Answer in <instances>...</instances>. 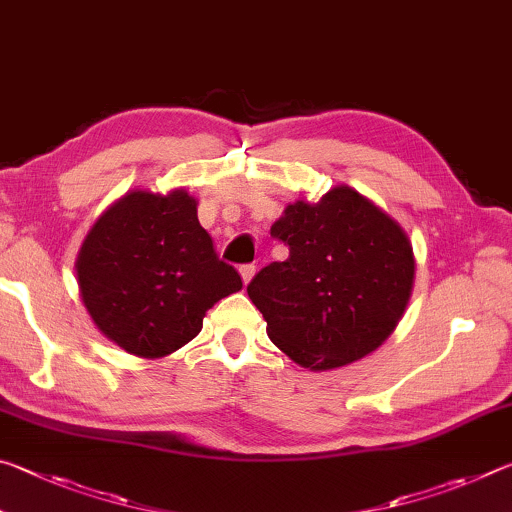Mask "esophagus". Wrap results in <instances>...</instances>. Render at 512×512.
I'll use <instances>...</instances> for the list:
<instances>
[{
	"label": "esophagus",
	"mask_w": 512,
	"mask_h": 512,
	"mask_svg": "<svg viewBox=\"0 0 512 512\" xmlns=\"http://www.w3.org/2000/svg\"><path fill=\"white\" fill-rule=\"evenodd\" d=\"M239 273H241V280H244V284H248L255 275V264H244L239 268Z\"/></svg>",
	"instance_id": "1"
}]
</instances>
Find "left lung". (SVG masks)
<instances>
[{"label": "left lung", "mask_w": 512, "mask_h": 512, "mask_svg": "<svg viewBox=\"0 0 512 512\" xmlns=\"http://www.w3.org/2000/svg\"><path fill=\"white\" fill-rule=\"evenodd\" d=\"M271 237L284 262L248 284L277 348L311 370L352 363L379 348L402 318L413 287V248L391 216L350 187L316 205L284 210Z\"/></svg>", "instance_id": "obj_1"}]
</instances>
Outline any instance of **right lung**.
<instances>
[{
	"mask_svg": "<svg viewBox=\"0 0 512 512\" xmlns=\"http://www.w3.org/2000/svg\"><path fill=\"white\" fill-rule=\"evenodd\" d=\"M76 275L101 332L144 359L183 348L201 332L205 311L244 287L183 189L131 192L112 205L85 239Z\"/></svg>",
	"mask_w": 512,
	"mask_h": 512,
	"instance_id": "obj_1",
	"label": "right lung"
}]
</instances>
